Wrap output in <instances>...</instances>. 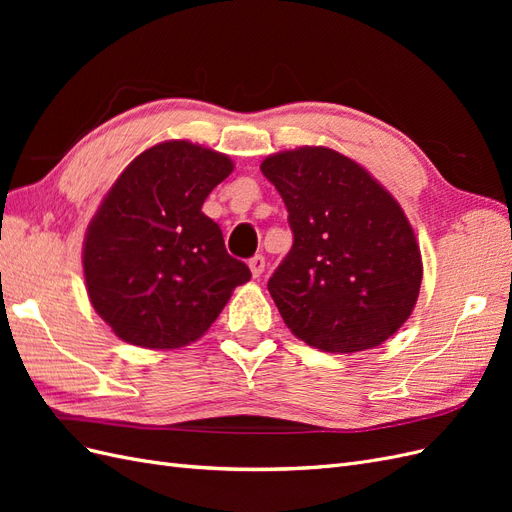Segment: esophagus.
Listing matches in <instances>:
<instances>
[{
    "mask_svg": "<svg viewBox=\"0 0 512 512\" xmlns=\"http://www.w3.org/2000/svg\"><path fill=\"white\" fill-rule=\"evenodd\" d=\"M265 269H267V262H265V256H260V254H256L254 258H250V271H252V275H254V277H260L262 273H265Z\"/></svg>",
    "mask_w": 512,
    "mask_h": 512,
    "instance_id": "obj_1",
    "label": "esophagus"
}]
</instances>
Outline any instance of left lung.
<instances>
[{
  "label": "left lung",
  "mask_w": 512,
  "mask_h": 512,
  "mask_svg": "<svg viewBox=\"0 0 512 512\" xmlns=\"http://www.w3.org/2000/svg\"><path fill=\"white\" fill-rule=\"evenodd\" d=\"M284 198L292 250L267 288L294 337L322 352L376 348L401 329L423 282L404 209L367 170L329 147L260 164Z\"/></svg>",
  "instance_id": "obj_1"
}]
</instances>
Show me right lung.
Wrapping results in <instances>:
<instances>
[{"mask_svg":"<svg viewBox=\"0 0 512 512\" xmlns=\"http://www.w3.org/2000/svg\"><path fill=\"white\" fill-rule=\"evenodd\" d=\"M235 164L190 141H164L136 156L87 226L83 273L89 301L113 333L149 350L203 337L232 290L250 282L226 252L205 198Z\"/></svg>","mask_w":512,"mask_h":512,"instance_id":"add662e5","label":"right lung"}]
</instances>
